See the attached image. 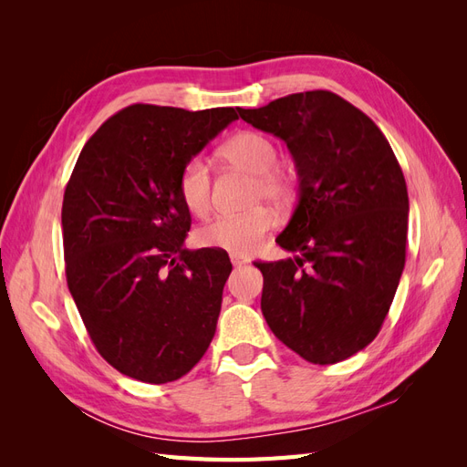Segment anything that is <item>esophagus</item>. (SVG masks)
<instances>
[{"label":"esophagus","instance_id":"1","mask_svg":"<svg viewBox=\"0 0 467 467\" xmlns=\"http://www.w3.org/2000/svg\"><path fill=\"white\" fill-rule=\"evenodd\" d=\"M245 263H247L245 257H242V255H232V265H234V266H242V265H245Z\"/></svg>","mask_w":467,"mask_h":467}]
</instances>
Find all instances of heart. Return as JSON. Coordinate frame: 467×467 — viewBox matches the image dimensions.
<instances>
[{"label":"heart","mask_w":467,"mask_h":467,"mask_svg":"<svg viewBox=\"0 0 467 467\" xmlns=\"http://www.w3.org/2000/svg\"><path fill=\"white\" fill-rule=\"evenodd\" d=\"M222 158L253 175L251 202L268 201L286 206L294 199V181L288 171L278 167V148L263 132L245 130L232 136L220 150ZM210 167L199 158H191L182 165L177 191L179 199L191 214L202 216L210 208ZM275 216L266 206H255L244 214L218 216L196 230V244L210 249H223L234 255H244L255 249L273 228Z\"/></svg>","instance_id":"heart-1"}]
</instances>
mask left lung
Wrapping results in <instances>:
<instances>
[{
	"mask_svg": "<svg viewBox=\"0 0 467 467\" xmlns=\"http://www.w3.org/2000/svg\"><path fill=\"white\" fill-rule=\"evenodd\" d=\"M285 140L298 204L276 244L294 259L255 263L271 331L314 364H335L374 341L405 266L409 196L395 153L360 109L331 91L237 109Z\"/></svg>",
	"mask_w": 467,
	"mask_h": 467,
	"instance_id": "1",
	"label": "left lung"
}]
</instances>
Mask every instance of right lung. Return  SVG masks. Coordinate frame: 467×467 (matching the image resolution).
<instances>
[{"mask_svg":"<svg viewBox=\"0 0 467 467\" xmlns=\"http://www.w3.org/2000/svg\"><path fill=\"white\" fill-rule=\"evenodd\" d=\"M237 119L232 107L130 105L83 146L62 204L69 294L112 368L167 384L202 358L232 273L228 253L185 249L182 165Z\"/></svg>","mask_w":467,"mask_h":467,"instance_id":"obj_1","label":"right lung"}]
</instances>
